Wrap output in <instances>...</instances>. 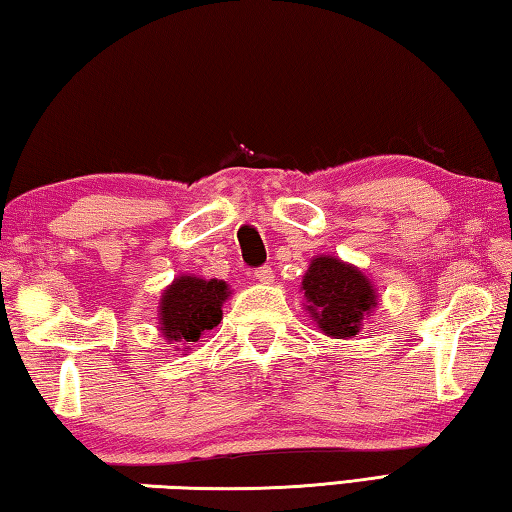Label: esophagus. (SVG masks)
<instances>
[{"instance_id": "1", "label": "esophagus", "mask_w": 512, "mask_h": 512, "mask_svg": "<svg viewBox=\"0 0 512 512\" xmlns=\"http://www.w3.org/2000/svg\"><path fill=\"white\" fill-rule=\"evenodd\" d=\"M273 277H275V273H273L271 266H262V268H257V271H255V280L262 282V284H271Z\"/></svg>"}]
</instances>
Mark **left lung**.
Returning a JSON list of instances; mask_svg holds the SVG:
<instances>
[{
  "label": "left lung",
  "mask_w": 512,
  "mask_h": 512,
  "mask_svg": "<svg viewBox=\"0 0 512 512\" xmlns=\"http://www.w3.org/2000/svg\"><path fill=\"white\" fill-rule=\"evenodd\" d=\"M302 307L320 332L332 339H354L375 311L379 296L370 277L359 266L334 255H316L302 275Z\"/></svg>",
  "instance_id": "1"
}]
</instances>
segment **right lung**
I'll return each instance as SVG.
<instances>
[{"mask_svg":"<svg viewBox=\"0 0 512 512\" xmlns=\"http://www.w3.org/2000/svg\"><path fill=\"white\" fill-rule=\"evenodd\" d=\"M228 282L205 280L183 273L173 280L160 296L158 325L167 343L183 352L201 341L207 329H214L223 318V302L230 296Z\"/></svg>","mask_w":512,"mask_h":512,"instance_id":"1","label":"right lung"}]
</instances>
